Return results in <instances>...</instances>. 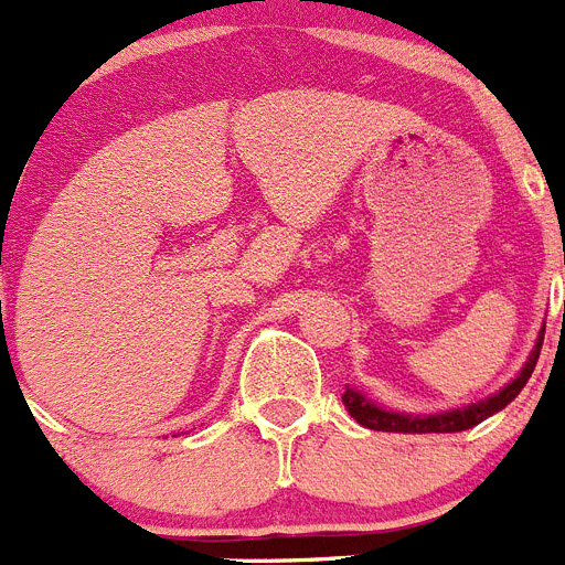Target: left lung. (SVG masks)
<instances>
[{"instance_id":"1","label":"left lung","mask_w":565,"mask_h":565,"mask_svg":"<svg viewBox=\"0 0 565 565\" xmlns=\"http://www.w3.org/2000/svg\"><path fill=\"white\" fill-rule=\"evenodd\" d=\"M563 317H565V308H563ZM543 334H546V322H543V329H540L532 354H529V360L523 363V369L518 371V377L509 380L500 392L489 394L486 399H477V403H469V406L448 408V412H434V414L394 412V408H385L380 406V403H374V399H369L363 392H356V388H345L342 403H345L349 414L360 423V426L374 428V431H397V434L466 431V428H475L477 423L489 420L491 414L503 412V408L509 406L520 392H523V385L529 383L534 365H537L540 349H543Z\"/></svg>"}]
</instances>
